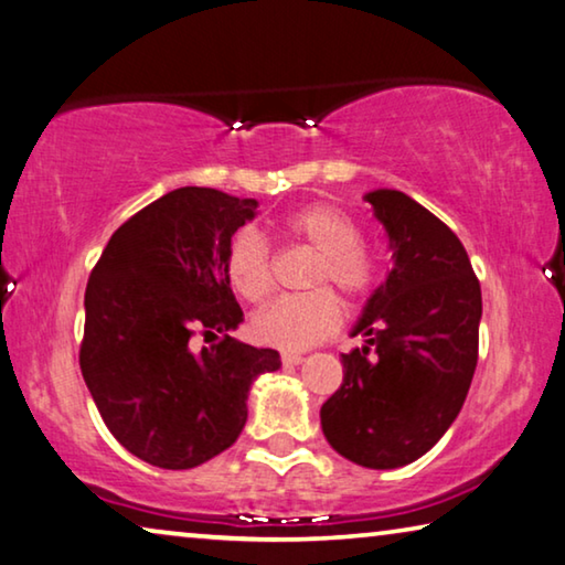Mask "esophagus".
Masks as SVG:
<instances>
[{
    "label": "esophagus",
    "mask_w": 565,
    "mask_h": 565,
    "mask_svg": "<svg viewBox=\"0 0 565 565\" xmlns=\"http://www.w3.org/2000/svg\"><path fill=\"white\" fill-rule=\"evenodd\" d=\"M282 363H285V366H298V363H302V353L285 351V353H282Z\"/></svg>",
    "instance_id": "esophagus-1"
}]
</instances>
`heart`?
<instances>
[{"label":"heart","mask_w":565,"mask_h":565,"mask_svg":"<svg viewBox=\"0 0 565 565\" xmlns=\"http://www.w3.org/2000/svg\"><path fill=\"white\" fill-rule=\"evenodd\" d=\"M282 232L316 253L308 273L310 292L285 295L257 312L249 323L255 341L277 349L300 351L326 341L341 326L335 295L320 285H333L345 300L366 298L376 267L361 247V227L351 214L333 204H308L285 216ZM227 280L247 302H263L273 290L270 245L253 230H242L227 247Z\"/></svg>","instance_id":"1"}]
</instances>
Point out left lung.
Segmentation results:
<instances>
[{
	"mask_svg": "<svg viewBox=\"0 0 565 565\" xmlns=\"http://www.w3.org/2000/svg\"><path fill=\"white\" fill-rule=\"evenodd\" d=\"M394 267L371 295L341 355L343 384L320 406L338 455L394 470L427 455L462 409L480 343L482 292L457 234L396 189L366 194Z\"/></svg>",
	"mask_w": 565,
	"mask_h": 565,
	"instance_id": "obj_1",
	"label": "left lung"
}]
</instances>
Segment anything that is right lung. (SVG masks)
Listing matches in <instances>:
<instances>
[{
  "mask_svg": "<svg viewBox=\"0 0 565 565\" xmlns=\"http://www.w3.org/2000/svg\"><path fill=\"white\" fill-rule=\"evenodd\" d=\"M255 199L181 186L113 232L85 288L81 371L120 445L161 470H192L234 445L247 394L280 353L234 341L242 308L227 247ZM204 334L212 347L199 350Z\"/></svg>",
  "mask_w": 565,
  "mask_h": 565,
  "instance_id": "add662e5",
  "label": "right lung"
}]
</instances>
